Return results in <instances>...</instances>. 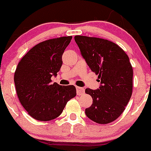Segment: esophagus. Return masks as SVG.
I'll use <instances>...</instances> for the list:
<instances>
[{
    "label": "esophagus",
    "mask_w": 151,
    "mask_h": 151,
    "mask_svg": "<svg viewBox=\"0 0 151 151\" xmlns=\"http://www.w3.org/2000/svg\"><path fill=\"white\" fill-rule=\"evenodd\" d=\"M84 91H85V89L83 88L76 87V93L78 95H81V94H84Z\"/></svg>",
    "instance_id": "1"
}]
</instances>
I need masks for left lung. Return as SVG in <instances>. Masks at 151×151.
Segmentation results:
<instances>
[{
	"instance_id": "left-lung-1",
	"label": "left lung",
	"mask_w": 151,
	"mask_h": 151,
	"mask_svg": "<svg viewBox=\"0 0 151 151\" xmlns=\"http://www.w3.org/2000/svg\"><path fill=\"white\" fill-rule=\"evenodd\" d=\"M75 41L101 82L99 88L85 89L93 99L85 114L97 123L112 122L125 110L132 94L133 69L129 57L120 47L108 40L76 35Z\"/></svg>"
}]
</instances>
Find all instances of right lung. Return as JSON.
<instances>
[{
	"label": "right lung",
	"instance_id": "add662e5",
	"mask_svg": "<svg viewBox=\"0 0 151 151\" xmlns=\"http://www.w3.org/2000/svg\"><path fill=\"white\" fill-rule=\"evenodd\" d=\"M72 36L53 38L38 44L18 63L14 82L17 96L31 116L50 121L62 113L66 103L76 95L74 85L51 83L63 64L62 56Z\"/></svg>",
	"mask_w": 151,
	"mask_h": 151
}]
</instances>
